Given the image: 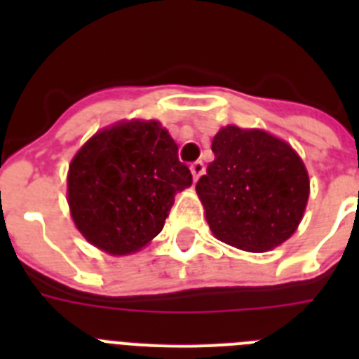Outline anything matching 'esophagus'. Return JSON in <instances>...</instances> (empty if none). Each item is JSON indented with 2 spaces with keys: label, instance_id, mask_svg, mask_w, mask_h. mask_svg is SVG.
I'll list each match as a JSON object with an SVG mask.
<instances>
[{
  "label": "esophagus",
  "instance_id": "1",
  "mask_svg": "<svg viewBox=\"0 0 359 359\" xmlns=\"http://www.w3.org/2000/svg\"><path fill=\"white\" fill-rule=\"evenodd\" d=\"M203 170H205V165H203L201 161H196V163L190 165V172H192V180H194V182H198L199 176L203 174Z\"/></svg>",
  "mask_w": 359,
  "mask_h": 359
}]
</instances>
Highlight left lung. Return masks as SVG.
Wrapping results in <instances>:
<instances>
[{
  "label": "left lung",
  "mask_w": 359,
  "mask_h": 359,
  "mask_svg": "<svg viewBox=\"0 0 359 359\" xmlns=\"http://www.w3.org/2000/svg\"><path fill=\"white\" fill-rule=\"evenodd\" d=\"M215 160L196 192L215 239L244 252L280 246L297 231L309 199L298 152L264 129L224 126L212 140Z\"/></svg>",
  "instance_id": "8db88e82"
}]
</instances>
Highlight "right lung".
<instances>
[{"instance_id":"obj_1","label":"right lung","mask_w":359,"mask_h":359,"mask_svg":"<svg viewBox=\"0 0 359 359\" xmlns=\"http://www.w3.org/2000/svg\"><path fill=\"white\" fill-rule=\"evenodd\" d=\"M66 182L75 228L100 252L123 257L160 233L192 174L158 120L131 118L95 133L72 158Z\"/></svg>"}]
</instances>
